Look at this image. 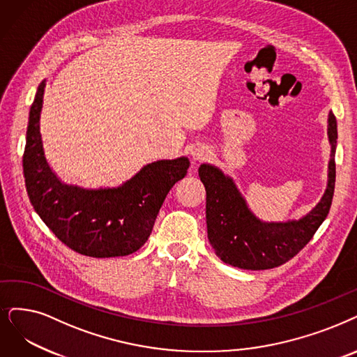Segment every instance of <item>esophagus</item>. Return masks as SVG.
Listing matches in <instances>:
<instances>
[{
	"label": "esophagus",
	"mask_w": 357,
	"mask_h": 357,
	"mask_svg": "<svg viewBox=\"0 0 357 357\" xmlns=\"http://www.w3.org/2000/svg\"><path fill=\"white\" fill-rule=\"evenodd\" d=\"M208 153H209V151L205 146H196V148L192 149V156H193L195 161L205 160L206 156H208Z\"/></svg>",
	"instance_id": "34e87169"
}]
</instances>
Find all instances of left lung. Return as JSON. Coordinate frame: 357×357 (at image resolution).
<instances>
[{
	"label": "left lung",
	"instance_id": "obj_1",
	"mask_svg": "<svg viewBox=\"0 0 357 357\" xmlns=\"http://www.w3.org/2000/svg\"><path fill=\"white\" fill-rule=\"evenodd\" d=\"M331 158L328 184L318 205L301 220L264 222L248 208L231 177L217 167L202 164L199 177L206 190L208 238L218 258L241 269H269L290 261L317 233L330 212L335 188L337 120L328 114Z\"/></svg>",
	"mask_w": 357,
	"mask_h": 357
}]
</instances>
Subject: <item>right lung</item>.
I'll use <instances>...</instances> for the list:
<instances>
[{"instance_id":"obj_1","label":"right lung","mask_w":357,"mask_h":357,"mask_svg":"<svg viewBox=\"0 0 357 357\" xmlns=\"http://www.w3.org/2000/svg\"><path fill=\"white\" fill-rule=\"evenodd\" d=\"M45 82L29 111L23 174L29 201L66 246L92 258H116L139 250L152 233L168 192L188 174L186 156L155 161L112 189H83L63 183L47 162L39 130Z\"/></svg>"}]
</instances>
